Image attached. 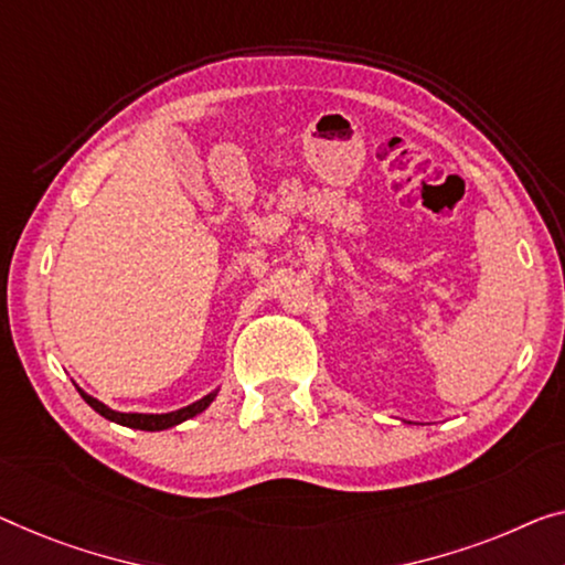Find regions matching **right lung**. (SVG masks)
Returning a JSON list of instances; mask_svg holds the SVG:
<instances>
[{"label":"right lung","mask_w":565,"mask_h":565,"mask_svg":"<svg viewBox=\"0 0 565 565\" xmlns=\"http://www.w3.org/2000/svg\"><path fill=\"white\" fill-rule=\"evenodd\" d=\"M83 395V401L88 403L90 408L96 411V414H100L108 420H114V424H121V426H129V428H139V431H164V428H172L177 424H182V420H188L192 416H198L205 411L210 403H213L215 393L205 395V398H200L192 403V406L188 408H180V411H172V414H119V411H111L106 408L104 403L90 398V395H86L83 391H78Z\"/></svg>","instance_id":"obj_1"}]
</instances>
